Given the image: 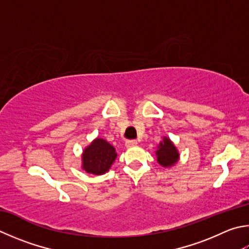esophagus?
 <instances>
[{
	"instance_id": "34e87169",
	"label": "esophagus",
	"mask_w": 249,
	"mask_h": 249,
	"mask_svg": "<svg viewBox=\"0 0 249 249\" xmlns=\"http://www.w3.org/2000/svg\"><path fill=\"white\" fill-rule=\"evenodd\" d=\"M138 144V142H137V140H135V139H132V140H128L127 142H126V147L127 148H132V147H135V146H137Z\"/></svg>"
}]
</instances>
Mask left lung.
I'll use <instances>...</instances> for the list:
<instances>
[{
    "instance_id": "obj_1",
    "label": "left lung",
    "mask_w": 249,
    "mask_h": 249,
    "mask_svg": "<svg viewBox=\"0 0 249 249\" xmlns=\"http://www.w3.org/2000/svg\"><path fill=\"white\" fill-rule=\"evenodd\" d=\"M158 162L162 166H171L178 160V152L169 138L164 137L163 142H160L159 149L157 150Z\"/></svg>"
}]
</instances>
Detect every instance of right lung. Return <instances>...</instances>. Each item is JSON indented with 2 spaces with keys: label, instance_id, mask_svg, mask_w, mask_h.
<instances>
[{
  "label": "right lung",
  "instance_id": "right-lung-1",
  "mask_svg": "<svg viewBox=\"0 0 249 249\" xmlns=\"http://www.w3.org/2000/svg\"><path fill=\"white\" fill-rule=\"evenodd\" d=\"M116 158L115 149L106 142L97 138L83 153V169L87 173L101 175L109 171Z\"/></svg>",
  "mask_w": 249,
  "mask_h": 249
}]
</instances>
